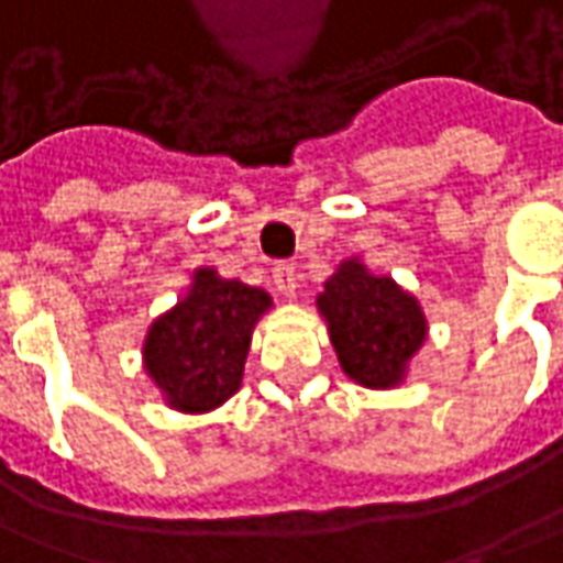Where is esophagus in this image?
Instances as JSON below:
<instances>
[{"instance_id": "esophagus-1", "label": "esophagus", "mask_w": 563, "mask_h": 563, "mask_svg": "<svg viewBox=\"0 0 563 563\" xmlns=\"http://www.w3.org/2000/svg\"><path fill=\"white\" fill-rule=\"evenodd\" d=\"M271 277H274V289L286 298H292L295 295V268L289 262H277L274 271H271Z\"/></svg>"}]
</instances>
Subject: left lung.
I'll use <instances>...</instances> for the list:
<instances>
[{
	"mask_svg": "<svg viewBox=\"0 0 563 563\" xmlns=\"http://www.w3.org/2000/svg\"><path fill=\"white\" fill-rule=\"evenodd\" d=\"M344 375L372 390L402 384L411 356L427 341L418 298L390 277H375L360 258L341 262L317 298Z\"/></svg>",
	"mask_w": 563,
	"mask_h": 563,
	"instance_id": "1",
	"label": "left lung"
}]
</instances>
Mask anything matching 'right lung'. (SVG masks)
Masks as SVG:
<instances>
[{
    "instance_id": "add662e5",
    "label": "right lung",
    "mask_w": 563,
    "mask_h": 563,
    "mask_svg": "<svg viewBox=\"0 0 563 563\" xmlns=\"http://www.w3.org/2000/svg\"><path fill=\"white\" fill-rule=\"evenodd\" d=\"M271 295L198 268L188 295L148 325L143 363L176 411L200 415L241 390L243 365Z\"/></svg>"
}]
</instances>
